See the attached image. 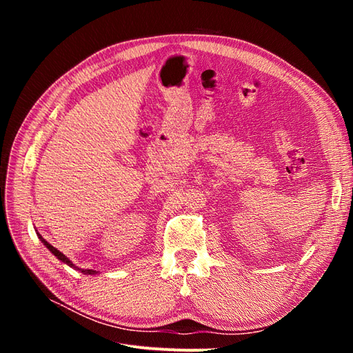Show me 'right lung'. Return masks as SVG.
<instances>
[{
    "mask_svg": "<svg viewBox=\"0 0 353 353\" xmlns=\"http://www.w3.org/2000/svg\"><path fill=\"white\" fill-rule=\"evenodd\" d=\"M38 234V232H37ZM38 237H39V240L42 241V243H44L46 245H47V249L52 253V254H54V256H57V259H60L61 262H65V263H68L69 266H72V268H77V266H74L68 258H66V256L65 254H63L60 250H57L56 248H52V245L46 240V239H42V236H41V234H38ZM79 270V268H78ZM83 274H87V275H91V274H95V271H92V270H81Z\"/></svg>",
    "mask_w": 353,
    "mask_h": 353,
    "instance_id": "add662e5",
    "label": "right lung"
}]
</instances>
